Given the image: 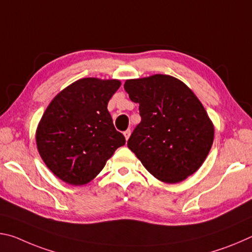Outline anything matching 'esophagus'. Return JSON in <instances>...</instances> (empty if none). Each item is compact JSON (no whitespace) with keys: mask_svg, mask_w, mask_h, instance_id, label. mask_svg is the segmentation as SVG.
<instances>
[{"mask_svg":"<svg viewBox=\"0 0 252 252\" xmlns=\"http://www.w3.org/2000/svg\"><path fill=\"white\" fill-rule=\"evenodd\" d=\"M123 135H125V138H126V140H129V138H130V135H131V130H126V131H125V132H123Z\"/></svg>","mask_w":252,"mask_h":252,"instance_id":"esophagus-1","label":"esophagus"}]
</instances>
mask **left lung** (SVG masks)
<instances>
[{"mask_svg":"<svg viewBox=\"0 0 252 252\" xmlns=\"http://www.w3.org/2000/svg\"><path fill=\"white\" fill-rule=\"evenodd\" d=\"M125 90L141 116L127 148L160 181L186 180L201 167L215 138L201 102L182 81L165 74L126 80Z\"/></svg>","mask_w":252,"mask_h":252,"instance_id":"1","label":"left lung"}]
</instances>
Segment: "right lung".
Here are the masks:
<instances>
[{
    "instance_id": "obj_1",
    "label": "right lung",
    "mask_w": 252,
    "mask_h": 252,
    "mask_svg": "<svg viewBox=\"0 0 252 252\" xmlns=\"http://www.w3.org/2000/svg\"><path fill=\"white\" fill-rule=\"evenodd\" d=\"M120 85L114 79H80L58 93L44 111L35 133L37 150L46 167L67 185H87L125 146L108 111Z\"/></svg>"
}]
</instances>
